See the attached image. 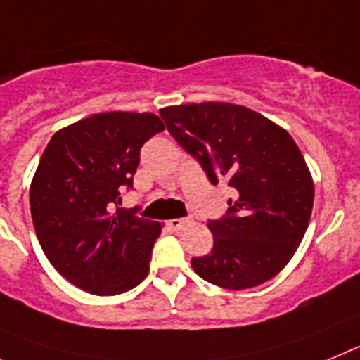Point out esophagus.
Masks as SVG:
<instances>
[{
	"mask_svg": "<svg viewBox=\"0 0 360 360\" xmlns=\"http://www.w3.org/2000/svg\"><path fill=\"white\" fill-rule=\"evenodd\" d=\"M188 222H190L188 219H172V220H168V228L174 229V231H179V229H183Z\"/></svg>",
	"mask_w": 360,
	"mask_h": 360,
	"instance_id": "34e87169",
	"label": "esophagus"
}]
</instances>
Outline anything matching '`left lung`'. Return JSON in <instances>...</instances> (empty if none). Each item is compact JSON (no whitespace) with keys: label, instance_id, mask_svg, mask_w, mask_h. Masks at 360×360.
Returning a JSON list of instances; mask_svg holds the SVG:
<instances>
[{"label":"left lung","instance_id":"1","mask_svg":"<svg viewBox=\"0 0 360 360\" xmlns=\"http://www.w3.org/2000/svg\"><path fill=\"white\" fill-rule=\"evenodd\" d=\"M168 132L213 184L235 188L228 215L210 220L213 249L192 258L200 278L229 290L276 276L309 228L314 181L292 136L252 109L202 102L160 109Z\"/></svg>","mask_w":360,"mask_h":360}]
</instances>
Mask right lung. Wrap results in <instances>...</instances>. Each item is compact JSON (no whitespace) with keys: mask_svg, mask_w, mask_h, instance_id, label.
<instances>
[{"mask_svg":"<svg viewBox=\"0 0 360 360\" xmlns=\"http://www.w3.org/2000/svg\"><path fill=\"white\" fill-rule=\"evenodd\" d=\"M165 131L154 112L87 116L51 136L30 184L39 244L68 281L96 296L131 290L148 274L163 224L111 212L132 186L140 148Z\"/></svg>","mask_w":360,"mask_h":360,"instance_id":"obj_1","label":"right lung"}]
</instances>
